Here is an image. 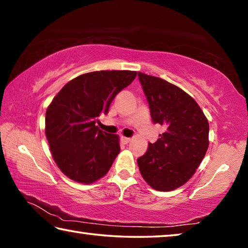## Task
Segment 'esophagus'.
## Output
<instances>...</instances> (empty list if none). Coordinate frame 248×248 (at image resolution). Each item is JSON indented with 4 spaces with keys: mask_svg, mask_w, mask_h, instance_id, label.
I'll list each match as a JSON object with an SVG mask.
<instances>
[{
    "mask_svg": "<svg viewBox=\"0 0 248 248\" xmlns=\"http://www.w3.org/2000/svg\"><path fill=\"white\" fill-rule=\"evenodd\" d=\"M121 141H123V143L124 144H128L130 141H131V139L130 138H125V137H121Z\"/></svg>",
    "mask_w": 248,
    "mask_h": 248,
    "instance_id": "obj_1",
    "label": "esophagus"
}]
</instances>
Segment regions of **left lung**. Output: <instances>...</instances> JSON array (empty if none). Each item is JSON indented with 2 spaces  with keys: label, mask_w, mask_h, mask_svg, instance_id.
Here are the masks:
<instances>
[{
  "label": "left lung",
  "mask_w": 248,
  "mask_h": 248,
  "mask_svg": "<svg viewBox=\"0 0 248 248\" xmlns=\"http://www.w3.org/2000/svg\"><path fill=\"white\" fill-rule=\"evenodd\" d=\"M154 124L165 127L138 158L142 177L158 191L183 186L196 173L209 146V123L196 100L178 86L138 73Z\"/></svg>",
  "instance_id": "1"
}]
</instances>
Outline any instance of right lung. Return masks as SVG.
I'll list each match as a JSON object with an SVG mask.
<instances>
[{"label": "right lung", "instance_id": "1", "mask_svg": "<svg viewBox=\"0 0 248 248\" xmlns=\"http://www.w3.org/2000/svg\"><path fill=\"white\" fill-rule=\"evenodd\" d=\"M136 71H95L71 79L46 111V137L62 173L92 184L108 173L120 152L119 137L99 130L116 95L132 83Z\"/></svg>", "mask_w": 248, "mask_h": 248}]
</instances>
